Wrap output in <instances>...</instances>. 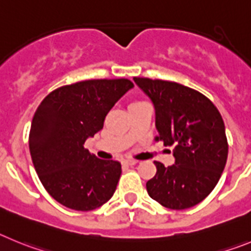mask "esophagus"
<instances>
[{"label": "esophagus", "mask_w": 251, "mask_h": 251, "mask_svg": "<svg viewBox=\"0 0 251 251\" xmlns=\"http://www.w3.org/2000/svg\"><path fill=\"white\" fill-rule=\"evenodd\" d=\"M137 161H135V160H124L123 164L125 165V166H134V165H136Z\"/></svg>", "instance_id": "esophagus-1"}]
</instances>
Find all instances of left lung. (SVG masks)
<instances>
[{
	"instance_id": "1",
	"label": "left lung",
	"mask_w": 251,
	"mask_h": 251,
	"mask_svg": "<svg viewBox=\"0 0 251 251\" xmlns=\"http://www.w3.org/2000/svg\"><path fill=\"white\" fill-rule=\"evenodd\" d=\"M155 107L156 140L174 145L175 164L155 161L156 175L146 182L151 199L184 210L201 202L218 184L227 159L220 112L206 96L177 82L134 77Z\"/></svg>"
}]
</instances>
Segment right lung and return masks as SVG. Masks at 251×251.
I'll use <instances>...</instances> for the list:
<instances>
[{"label":"right lung","mask_w":251,"mask_h":251,"mask_svg":"<svg viewBox=\"0 0 251 251\" xmlns=\"http://www.w3.org/2000/svg\"><path fill=\"white\" fill-rule=\"evenodd\" d=\"M132 87L127 78L81 81L56 89L36 110L28 137L33 166L47 193L64 206L89 211L114 195L121 164L98 159L83 144Z\"/></svg>","instance_id":"obj_1"}]
</instances>
